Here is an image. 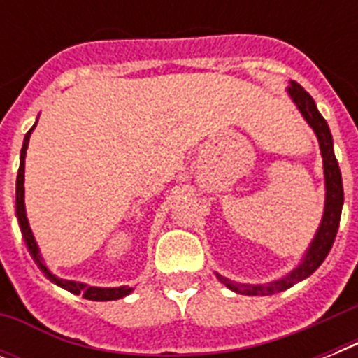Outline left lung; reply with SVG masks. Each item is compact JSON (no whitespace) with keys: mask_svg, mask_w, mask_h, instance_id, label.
Here are the masks:
<instances>
[{"mask_svg":"<svg viewBox=\"0 0 358 358\" xmlns=\"http://www.w3.org/2000/svg\"><path fill=\"white\" fill-rule=\"evenodd\" d=\"M288 94L295 102L301 115L305 117L306 122L310 124V128L314 129V134H316L317 141H320V150H322L323 157V173H325V212H323L322 224H320L316 236L312 239L310 247L306 250L303 262L299 264V267H295L294 271L286 275L284 278H278L275 282L264 284V286L262 284L249 286V284L232 282L229 278L217 275L219 280L227 288L243 295L278 294V292H284V289L292 288L294 284L305 280L306 277H310L312 273L316 271L317 267L323 264V260L327 258L329 250H331L334 243V238H336V232H338L342 204H344V187H342V174H340L338 162H336V156H334L333 150V135H331V129H329L322 113L317 111L314 98L299 83L292 81L288 87Z\"/></svg>","mask_w":358,"mask_h":358,"instance_id":"8db88e82","label":"left lung"}]
</instances>
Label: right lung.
Instances as JSON below:
<instances>
[{"instance_id": "add662e5", "label": "right lung", "mask_w": 358, "mask_h": 358, "mask_svg": "<svg viewBox=\"0 0 358 358\" xmlns=\"http://www.w3.org/2000/svg\"><path fill=\"white\" fill-rule=\"evenodd\" d=\"M36 126V124H35ZM35 126L25 134L24 137V146H22V152H20V169L18 176H16V217H18L20 230H22V236H24V241L27 245V250H29L31 258L35 260V264L38 266L44 275H46L53 284H57L61 288L69 289L70 294L83 295L85 299L91 301H115L122 299L128 294H131V289L128 286H120V288H96V286H87L83 282H76V280H63V278L55 277L42 262L41 250H38V245H36L35 238H33V232L29 229V221H27V215H25V204H24V169H25V150H27V145H29L31 131L35 129Z\"/></svg>"}]
</instances>
